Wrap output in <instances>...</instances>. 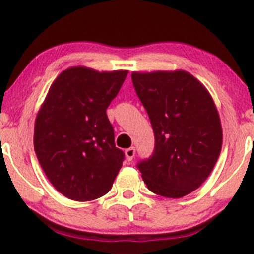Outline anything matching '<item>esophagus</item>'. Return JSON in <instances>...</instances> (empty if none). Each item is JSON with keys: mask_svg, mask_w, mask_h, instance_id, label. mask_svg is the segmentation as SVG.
<instances>
[{"mask_svg": "<svg viewBox=\"0 0 254 254\" xmlns=\"http://www.w3.org/2000/svg\"><path fill=\"white\" fill-rule=\"evenodd\" d=\"M135 153H136V149L133 147L127 148V149L125 150V156H127V161H131V160L133 159V156H135Z\"/></svg>", "mask_w": 254, "mask_h": 254, "instance_id": "34e87169", "label": "esophagus"}]
</instances>
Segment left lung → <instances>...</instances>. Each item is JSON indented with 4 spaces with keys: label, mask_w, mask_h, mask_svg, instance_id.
Returning <instances> with one entry per match:
<instances>
[{
    "label": "left lung",
    "mask_w": 254,
    "mask_h": 254,
    "mask_svg": "<svg viewBox=\"0 0 254 254\" xmlns=\"http://www.w3.org/2000/svg\"><path fill=\"white\" fill-rule=\"evenodd\" d=\"M149 116L155 147L137 168L154 193L182 198L205 182L222 148V127L211 95L188 71L131 74Z\"/></svg>",
    "instance_id": "obj_1"
}]
</instances>
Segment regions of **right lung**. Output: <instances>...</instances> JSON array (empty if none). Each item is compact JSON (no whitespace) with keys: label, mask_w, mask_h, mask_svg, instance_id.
<instances>
[{"label":"right lung","mask_w":254,"mask_h":254,"mask_svg":"<svg viewBox=\"0 0 254 254\" xmlns=\"http://www.w3.org/2000/svg\"><path fill=\"white\" fill-rule=\"evenodd\" d=\"M127 70H64L51 84L34 124V150L44 173L69 199L87 202L112 188L124 161L106 110Z\"/></svg>","instance_id":"1"}]
</instances>
